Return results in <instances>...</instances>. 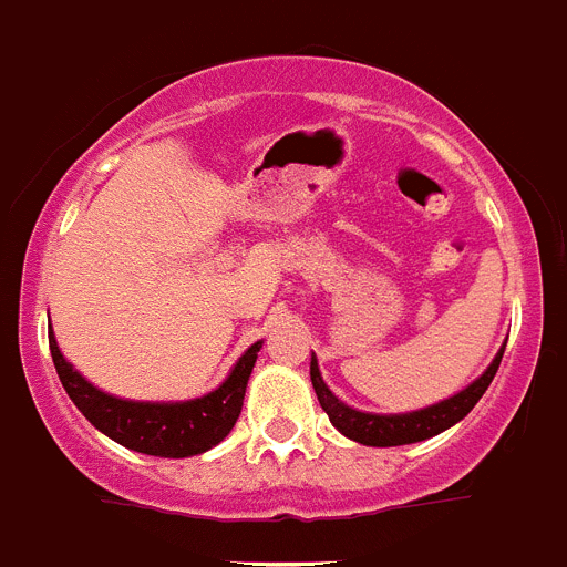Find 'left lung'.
Here are the masks:
<instances>
[{
  "instance_id": "8db88e82",
  "label": "left lung",
  "mask_w": 567,
  "mask_h": 567,
  "mask_svg": "<svg viewBox=\"0 0 567 567\" xmlns=\"http://www.w3.org/2000/svg\"><path fill=\"white\" fill-rule=\"evenodd\" d=\"M505 346L494 354V360L488 363L483 374H480L474 383H468L463 392L452 394V398L440 400L434 405H425L417 412H403V414H374V412H360L354 405H346L343 400H338L332 394L323 378H320L318 358L312 354V363H309V378H312V389L318 394L323 412L329 414L332 425L338 429L343 437L354 440V443L374 445V449H389V445H409L420 443V440H429L434 434L452 429L454 423L465 417V414L477 405V400L483 398L485 389L491 385L494 374L499 369V360H503Z\"/></svg>"
}]
</instances>
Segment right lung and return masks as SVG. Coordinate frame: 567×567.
Returning <instances> with one entry per match:
<instances>
[{
    "label": "right lung",
    "instance_id": "add662e5",
    "mask_svg": "<svg viewBox=\"0 0 567 567\" xmlns=\"http://www.w3.org/2000/svg\"><path fill=\"white\" fill-rule=\"evenodd\" d=\"M48 340L64 392L99 432L133 452L173 460L209 452L233 432L240 405H244V394H247L249 374L264 346V340L249 346L238 363L229 369L227 380L213 392L193 400L153 403V400H124L102 392L82 372H76L73 363L64 360L53 329H48Z\"/></svg>",
    "mask_w": 567,
    "mask_h": 567
}]
</instances>
